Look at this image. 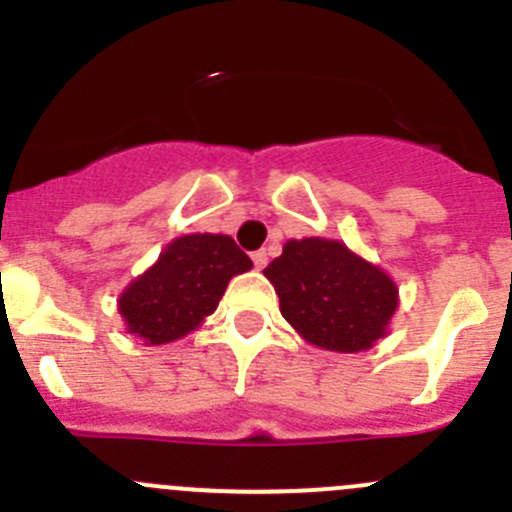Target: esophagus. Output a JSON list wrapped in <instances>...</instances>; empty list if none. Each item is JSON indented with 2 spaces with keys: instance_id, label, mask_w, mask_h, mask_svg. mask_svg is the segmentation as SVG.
Masks as SVG:
<instances>
[{
  "instance_id": "obj_1",
  "label": "esophagus",
  "mask_w": 512,
  "mask_h": 512,
  "mask_svg": "<svg viewBox=\"0 0 512 512\" xmlns=\"http://www.w3.org/2000/svg\"><path fill=\"white\" fill-rule=\"evenodd\" d=\"M252 262H255L257 270H265V265H267V250L252 252Z\"/></svg>"
}]
</instances>
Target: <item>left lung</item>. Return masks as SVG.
Wrapping results in <instances>:
<instances>
[{"instance_id":"left-lung-1","label":"left lung","mask_w":512,"mask_h":512,"mask_svg":"<svg viewBox=\"0 0 512 512\" xmlns=\"http://www.w3.org/2000/svg\"><path fill=\"white\" fill-rule=\"evenodd\" d=\"M262 275L294 332L327 352L371 349L399 307V287L379 265L327 237L287 240Z\"/></svg>"}]
</instances>
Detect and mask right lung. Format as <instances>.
I'll list each match as a JSON object with an SVG mask.
<instances>
[{
    "label": "right lung",
    "instance_id": "add662e5",
    "mask_svg": "<svg viewBox=\"0 0 512 512\" xmlns=\"http://www.w3.org/2000/svg\"><path fill=\"white\" fill-rule=\"evenodd\" d=\"M247 270H252V260L230 235L175 237L118 297L126 332L148 347L195 332L218 309L227 282Z\"/></svg>",
    "mask_w": 512,
    "mask_h": 512
}]
</instances>
